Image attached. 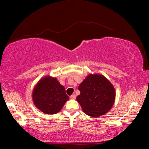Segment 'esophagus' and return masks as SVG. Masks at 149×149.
Instances as JSON below:
<instances>
[{"instance_id":"34e87169","label":"esophagus","mask_w":149,"mask_h":149,"mask_svg":"<svg viewBox=\"0 0 149 149\" xmlns=\"http://www.w3.org/2000/svg\"><path fill=\"white\" fill-rule=\"evenodd\" d=\"M71 100H75L76 99V95L75 94H72V95L70 96Z\"/></svg>"}]
</instances>
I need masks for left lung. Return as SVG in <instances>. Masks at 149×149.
<instances>
[{"instance_id":"8db88e82","label":"left lung","mask_w":149,"mask_h":149,"mask_svg":"<svg viewBox=\"0 0 149 149\" xmlns=\"http://www.w3.org/2000/svg\"><path fill=\"white\" fill-rule=\"evenodd\" d=\"M76 101L86 114L98 118L109 112L116 99L114 86L104 76L89 74L79 84Z\"/></svg>"}]
</instances>
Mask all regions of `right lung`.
<instances>
[{
	"instance_id": "add662e5",
	"label": "right lung",
	"mask_w": 149,
	"mask_h": 149,
	"mask_svg": "<svg viewBox=\"0 0 149 149\" xmlns=\"http://www.w3.org/2000/svg\"><path fill=\"white\" fill-rule=\"evenodd\" d=\"M31 96L35 107L47 114L58 113L69 100L65 87L56 78L50 76H44L38 81Z\"/></svg>"
}]
</instances>
